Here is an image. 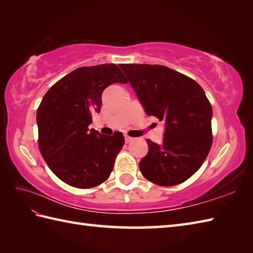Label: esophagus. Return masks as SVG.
<instances>
[{"mask_svg": "<svg viewBox=\"0 0 253 253\" xmlns=\"http://www.w3.org/2000/svg\"><path fill=\"white\" fill-rule=\"evenodd\" d=\"M133 138H131V137H129V136H125V141H126V143H129L131 140H132Z\"/></svg>", "mask_w": 253, "mask_h": 253, "instance_id": "1", "label": "esophagus"}]
</instances>
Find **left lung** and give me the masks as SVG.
I'll return each instance as SVG.
<instances>
[{"mask_svg": "<svg viewBox=\"0 0 253 253\" xmlns=\"http://www.w3.org/2000/svg\"><path fill=\"white\" fill-rule=\"evenodd\" d=\"M144 112L164 122L163 142L147 139L139 163L144 178L160 186L187 180L201 168L212 146V106L195 80L162 65L121 64Z\"/></svg>", "mask_w": 253, "mask_h": 253, "instance_id": "1", "label": "left lung"}]
</instances>
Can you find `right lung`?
I'll return each instance as SVG.
<instances>
[{
    "label": "right lung",
    "mask_w": 253,
    "mask_h": 253,
    "mask_svg": "<svg viewBox=\"0 0 253 253\" xmlns=\"http://www.w3.org/2000/svg\"><path fill=\"white\" fill-rule=\"evenodd\" d=\"M115 83L127 84L115 64L77 68L52 85L37 111L40 152L69 186L84 189L105 181L125 143L120 131L103 136L88 128L101 110L102 92Z\"/></svg>",
    "instance_id": "obj_1"
}]
</instances>
